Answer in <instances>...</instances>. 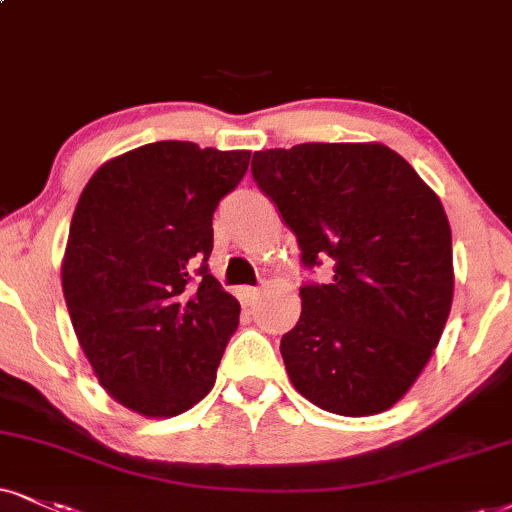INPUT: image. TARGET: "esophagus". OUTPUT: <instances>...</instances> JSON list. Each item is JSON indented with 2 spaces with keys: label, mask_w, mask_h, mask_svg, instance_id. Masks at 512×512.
Wrapping results in <instances>:
<instances>
[{
  "label": "esophagus",
  "mask_w": 512,
  "mask_h": 512,
  "mask_svg": "<svg viewBox=\"0 0 512 512\" xmlns=\"http://www.w3.org/2000/svg\"><path fill=\"white\" fill-rule=\"evenodd\" d=\"M239 296H242L244 306H254L256 301L261 299V289H251V287H246V289H242V292H239Z\"/></svg>",
  "instance_id": "esophagus-1"
}]
</instances>
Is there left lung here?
<instances>
[{
	"label": "left lung",
	"mask_w": 512,
	"mask_h": 512,
	"mask_svg": "<svg viewBox=\"0 0 512 512\" xmlns=\"http://www.w3.org/2000/svg\"><path fill=\"white\" fill-rule=\"evenodd\" d=\"M251 178L294 232L304 266L280 342L294 389L349 418L399 403L430 363L453 304L451 225L434 189L380 142H308L256 151Z\"/></svg>",
	"instance_id": "8db88e82"
}]
</instances>
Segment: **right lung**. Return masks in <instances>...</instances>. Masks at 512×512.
Returning a JSON list of instances; mask_svg holds the SVG:
<instances>
[{
    "label": "right lung",
    "instance_id": "1",
    "mask_svg": "<svg viewBox=\"0 0 512 512\" xmlns=\"http://www.w3.org/2000/svg\"><path fill=\"white\" fill-rule=\"evenodd\" d=\"M251 151L154 142L113 156L75 206L61 287L106 394L142 418H173L216 384L239 304L208 273L213 211Z\"/></svg>",
    "mask_w": 512,
    "mask_h": 512
}]
</instances>
